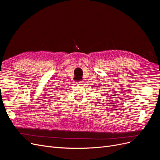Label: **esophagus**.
<instances>
[{
    "label": "esophagus",
    "mask_w": 160,
    "mask_h": 160,
    "mask_svg": "<svg viewBox=\"0 0 160 160\" xmlns=\"http://www.w3.org/2000/svg\"><path fill=\"white\" fill-rule=\"evenodd\" d=\"M83 82L82 81H79V82H77V83H76V84L77 85H83Z\"/></svg>",
    "instance_id": "obj_1"
}]
</instances>
